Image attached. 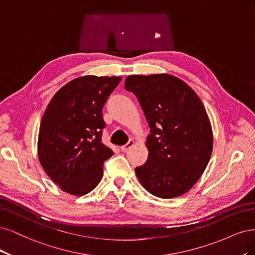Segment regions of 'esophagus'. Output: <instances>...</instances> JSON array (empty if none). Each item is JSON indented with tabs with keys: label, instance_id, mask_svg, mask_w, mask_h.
Listing matches in <instances>:
<instances>
[{
	"label": "esophagus",
	"instance_id": "obj_1",
	"mask_svg": "<svg viewBox=\"0 0 255 255\" xmlns=\"http://www.w3.org/2000/svg\"><path fill=\"white\" fill-rule=\"evenodd\" d=\"M133 145H134V141H133V139H129L127 144L121 146V150H122V151H127V150L130 149L131 147H132Z\"/></svg>",
	"mask_w": 255,
	"mask_h": 255
}]
</instances>
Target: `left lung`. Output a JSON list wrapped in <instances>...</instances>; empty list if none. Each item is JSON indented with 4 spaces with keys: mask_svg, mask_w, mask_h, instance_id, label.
Segmentation results:
<instances>
[{
    "mask_svg": "<svg viewBox=\"0 0 255 255\" xmlns=\"http://www.w3.org/2000/svg\"><path fill=\"white\" fill-rule=\"evenodd\" d=\"M125 89L136 96L150 127L148 159L135 168L139 182L160 198L183 195L198 181L212 153V128L200 98L167 74L128 76Z\"/></svg>",
    "mask_w": 255,
    "mask_h": 255,
    "instance_id": "1",
    "label": "left lung"
}]
</instances>
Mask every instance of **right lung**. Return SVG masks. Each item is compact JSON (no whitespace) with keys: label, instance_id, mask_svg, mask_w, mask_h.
Listing matches in <instances>:
<instances>
[{"label":"right lung","instance_id":"obj_1","mask_svg":"<svg viewBox=\"0 0 255 255\" xmlns=\"http://www.w3.org/2000/svg\"><path fill=\"white\" fill-rule=\"evenodd\" d=\"M122 77L88 75L63 86L41 121V165L64 192L85 195L100 183L104 162L113 151L102 142L103 108Z\"/></svg>","mask_w":255,"mask_h":255}]
</instances>
